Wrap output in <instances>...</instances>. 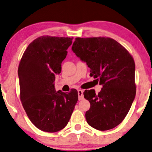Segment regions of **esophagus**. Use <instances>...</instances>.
Segmentation results:
<instances>
[{
    "instance_id": "esophagus-1",
    "label": "esophagus",
    "mask_w": 152,
    "mask_h": 152,
    "mask_svg": "<svg viewBox=\"0 0 152 152\" xmlns=\"http://www.w3.org/2000/svg\"><path fill=\"white\" fill-rule=\"evenodd\" d=\"M83 91L82 90H78V97L79 100H82L83 99Z\"/></svg>"
}]
</instances>
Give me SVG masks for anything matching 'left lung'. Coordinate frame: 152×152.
<instances>
[{
	"mask_svg": "<svg viewBox=\"0 0 152 152\" xmlns=\"http://www.w3.org/2000/svg\"><path fill=\"white\" fill-rule=\"evenodd\" d=\"M72 50L103 86L98 94L94 90L83 92L91 103L86 113L87 123L101 131L114 128L126 116L136 96L132 57L116 40L104 37L77 38Z\"/></svg>",
	"mask_w": 152,
	"mask_h": 152,
	"instance_id": "1",
	"label": "left lung"
}]
</instances>
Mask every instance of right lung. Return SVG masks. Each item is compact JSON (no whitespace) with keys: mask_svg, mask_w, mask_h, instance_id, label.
<instances>
[{"mask_svg":"<svg viewBox=\"0 0 152 152\" xmlns=\"http://www.w3.org/2000/svg\"><path fill=\"white\" fill-rule=\"evenodd\" d=\"M72 39L39 37L29 44L20 62L22 104L32 124L42 131L56 132L64 128L77 102L75 89L69 93L56 92L54 83Z\"/></svg>","mask_w":152,"mask_h":152,"instance_id":"right-lung-1","label":"right lung"}]
</instances>
